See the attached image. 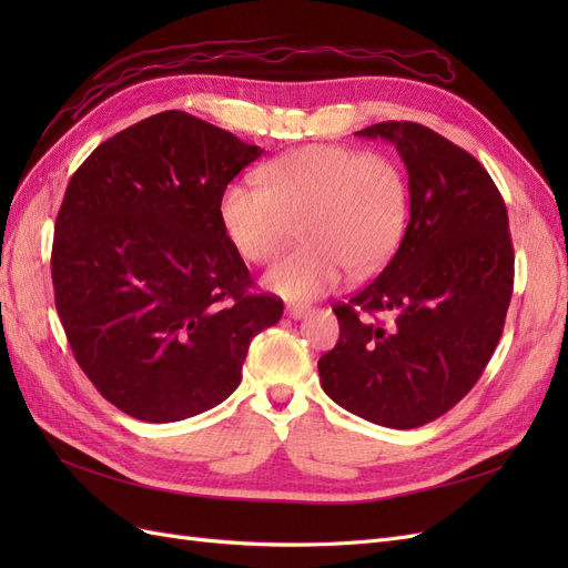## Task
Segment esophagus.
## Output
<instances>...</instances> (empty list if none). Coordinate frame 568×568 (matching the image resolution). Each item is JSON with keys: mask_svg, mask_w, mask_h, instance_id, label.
Listing matches in <instances>:
<instances>
[{"mask_svg": "<svg viewBox=\"0 0 568 568\" xmlns=\"http://www.w3.org/2000/svg\"><path fill=\"white\" fill-rule=\"evenodd\" d=\"M305 315H311V307H305V305H288L286 307V317H291V320H303Z\"/></svg>", "mask_w": 568, "mask_h": 568, "instance_id": "esophagus-1", "label": "esophagus"}]
</instances>
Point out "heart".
Returning a JSON list of instances; mask_svg holds the SVG:
<instances>
[{"instance_id":"obj_1","label":"heart","mask_w":568,"mask_h":568,"mask_svg":"<svg viewBox=\"0 0 568 568\" xmlns=\"http://www.w3.org/2000/svg\"><path fill=\"white\" fill-rule=\"evenodd\" d=\"M263 186L230 182L217 213L236 251L267 263L301 232L303 246L265 272V286L288 303L329 294L343 270L367 274L400 244L409 189L403 168L382 153L315 144L261 170Z\"/></svg>"}]
</instances>
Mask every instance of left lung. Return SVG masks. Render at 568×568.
Here are the masks:
<instances>
[{"mask_svg": "<svg viewBox=\"0 0 568 568\" xmlns=\"http://www.w3.org/2000/svg\"><path fill=\"white\" fill-rule=\"evenodd\" d=\"M355 134L398 149L409 222L379 277L334 307L338 343L317 369L343 409L417 428L474 388L503 336L514 288L509 217L488 170L438 132L388 120ZM376 312L392 324L376 323Z\"/></svg>", "mask_w": 568, "mask_h": 568, "instance_id": "1", "label": "left lung"}]
</instances>
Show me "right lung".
Listing matches in <instances>:
<instances>
[{"mask_svg":"<svg viewBox=\"0 0 568 568\" xmlns=\"http://www.w3.org/2000/svg\"><path fill=\"white\" fill-rule=\"evenodd\" d=\"M263 149L184 111L99 144L68 182L51 246L54 301L94 388L165 424L227 400L251 338L284 303L251 294L220 194Z\"/></svg>","mask_w":568,"mask_h":568,"instance_id":"1","label":"right lung"}]
</instances>
